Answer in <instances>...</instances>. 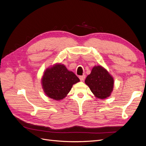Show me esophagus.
Segmentation results:
<instances>
[{
	"label": "esophagus",
	"instance_id": "esophagus-1",
	"mask_svg": "<svg viewBox=\"0 0 146 146\" xmlns=\"http://www.w3.org/2000/svg\"><path fill=\"white\" fill-rule=\"evenodd\" d=\"M85 77H86V76H85V75H83V76H79V78H80V80L81 81H83L84 80H85Z\"/></svg>",
	"mask_w": 146,
	"mask_h": 146
}]
</instances>
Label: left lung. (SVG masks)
I'll return each instance as SVG.
<instances>
[{
  "instance_id": "8db88e82",
  "label": "left lung",
  "mask_w": 146,
  "mask_h": 146,
  "mask_svg": "<svg viewBox=\"0 0 146 146\" xmlns=\"http://www.w3.org/2000/svg\"><path fill=\"white\" fill-rule=\"evenodd\" d=\"M85 82L96 98L105 99L111 96L114 78L108 70L100 65L94 66Z\"/></svg>"
}]
</instances>
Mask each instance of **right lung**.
I'll return each instance as SVG.
<instances>
[{
	"label": "right lung",
	"mask_w": 146,
	"mask_h": 146,
	"mask_svg": "<svg viewBox=\"0 0 146 146\" xmlns=\"http://www.w3.org/2000/svg\"><path fill=\"white\" fill-rule=\"evenodd\" d=\"M80 82L76 75L61 63L47 68L41 78L44 92L48 98L55 100L63 99L73 85Z\"/></svg>",
	"instance_id": "obj_1"
}]
</instances>
